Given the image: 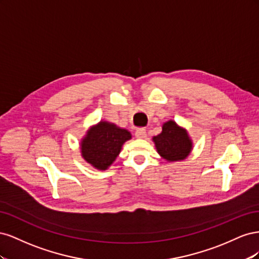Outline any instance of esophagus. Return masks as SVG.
Wrapping results in <instances>:
<instances>
[{
  "mask_svg": "<svg viewBox=\"0 0 259 259\" xmlns=\"http://www.w3.org/2000/svg\"><path fill=\"white\" fill-rule=\"evenodd\" d=\"M135 136L137 138H146L147 136V133L145 128H137L135 132Z\"/></svg>",
  "mask_w": 259,
  "mask_h": 259,
  "instance_id": "esophagus-1",
  "label": "esophagus"
}]
</instances>
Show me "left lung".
Returning <instances> with one entry per match:
<instances>
[{"mask_svg":"<svg viewBox=\"0 0 259 259\" xmlns=\"http://www.w3.org/2000/svg\"><path fill=\"white\" fill-rule=\"evenodd\" d=\"M152 140L156 151L168 162L185 160L192 150V140L187 131L173 120L164 123L162 132Z\"/></svg>","mask_w":259,"mask_h":259,"instance_id":"1","label":"left lung"}]
</instances>
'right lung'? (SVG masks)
Returning <instances> with one entry per match:
<instances>
[{"instance_id":"right-lung-1","label":"right lung","mask_w":259,"mask_h":259,"mask_svg":"<svg viewBox=\"0 0 259 259\" xmlns=\"http://www.w3.org/2000/svg\"><path fill=\"white\" fill-rule=\"evenodd\" d=\"M132 138L131 133L113 123L100 121L92 126L81 142L83 159L93 167L107 169L115 161L125 142Z\"/></svg>"}]
</instances>
